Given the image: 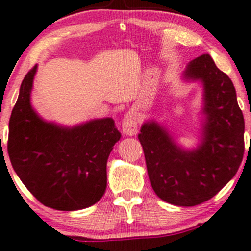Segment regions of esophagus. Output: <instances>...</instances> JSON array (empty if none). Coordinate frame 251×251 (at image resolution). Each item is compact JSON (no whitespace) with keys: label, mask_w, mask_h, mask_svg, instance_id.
Here are the masks:
<instances>
[{"label":"esophagus","mask_w":251,"mask_h":251,"mask_svg":"<svg viewBox=\"0 0 251 251\" xmlns=\"http://www.w3.org/2000/svg\"><path fill=\"white\" fill-rule=\"evenodd\" d=\"M138 112L135 110H129L123 119V133L126 135H135L138 132Z\"/></svg>","instance_id":"1"}]
</instances>
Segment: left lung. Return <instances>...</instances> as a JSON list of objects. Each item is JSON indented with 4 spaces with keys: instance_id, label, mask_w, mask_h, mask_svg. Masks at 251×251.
I'll list each match as a JSON object with an SVG mask.
<instances>
[{
    "instance_id": "obj_1",
    "label": "left lung",
    "mask_w": 251,
    "mask_h": 251,
    "mask_svg": "<svg viewBox=\"0 0 251 251\" xmlns=\"http://www.w3.org/2000/svg\"><path fill=\"white\" fill-rule=\"evenodd\" d=\"M185 80L204 87L205 124L196 149L180 148L167 129L147 122L138 135L154 192L177 206L201 204L235 176L244 153V119L233 82L208 54L192 60Z\"/></svg>"
}]
</instances>
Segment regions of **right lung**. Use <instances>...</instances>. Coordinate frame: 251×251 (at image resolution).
Listing matches in <instances>:
<instances>
[{"label": "right lung", "instance_id": "obj_1", "mask_svg": "<svg viewBox=\"0 0 251 251\" xmlns=\"http://www.w3.org/2000/svg\"><path fill=\"white\" fill-rule=\"evenodd\" d=\"M37 66L25 75L9 120L12 168L41 204L76 211L96 204L106 189V162L120 133L112 118L63 127L45 122L30 102Z\"/></svg>", "mask_w": 251, "mask_h": 251}]
</instances>
